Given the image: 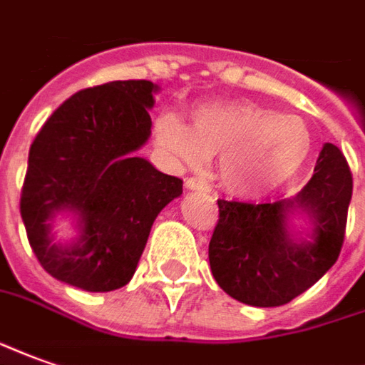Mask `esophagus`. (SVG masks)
I'll return each mask as SVG.
<instances>
[{
    "label": "esophagus",
    "mask_w": 365,
    "mask_h": 365,
    "mask_svg": "<svg viewBox=\"0 0 365 365\" xmlns=\"http://www.w3.org/2000/svg\"><path fill=\"white\" fill-rule=\"evenodd\" d=\"M185 187L195 191H209V183L205 180H201V178H187L185 180Z\"/></svg>",
    "instance_id": "esophagus-1"
}]
</instances>
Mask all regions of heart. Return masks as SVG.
I'll list each match as a JSON object with an SVG mask.
<instances>
[{
	"label": "heart",
	"mask_w": 365,
	"mask_h": 365,
	"mask_svg": "<svg viewBox=\"0 0 365 365\" xmlns=\"http://www.w3.org/2000/svg\"><path fill=\"white\" fill-rule=\"evenodd\" d=\"M158 148L178 164L201 168L219 156V178L231 193L264 197L300 172L310 156L312 136L297 116L247 101L207 103L191 112V124L174 114L154 124Z\"/></svg>",
	"instance_id": "heart-1"
}]
</instances>
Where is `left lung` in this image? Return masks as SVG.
Masks as SVG:
<instances>
[{
    "instance_id": "left-lung-1",
    "label": "left lung",
    "mask_w": 365,
    "mask_h": 365,
    "mask_svg": "<svg viewBox=\"0 0 365 365\" xmlns=\"http://www.w3.org/2000/svg\"><path fill=\"white\" fill-rule=\"evenodd\" d=\"M350 200V165L334 144L322 146L314 175L290 200H217L219 221L209 241V264L217 284L251 307L290 302L338 261ZM292 212H307L313 221L308 240L288 231Z\"/></svg>"
}]
</instances>
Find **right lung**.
Segmentation results:
<instances>
[{"instance_id":"obj_1","label":"right lung","mask_w":365,"mask_h":365,"mask_svg":"<svg viewBox=\"0 0 365 365\" xmlns=\"http://www.w3.org/2000/svg\"><path fill=\"white\" fill-rule=\"evenodd\" d=\"M158 86L112 81L73 94L43 124L29 150L21 217L41 267L88 292L128 284L158 213L183 182L134 152L152 134ZM77 215L79 239L55 244L52 219Z\"/></svg>"}]
</instances>
